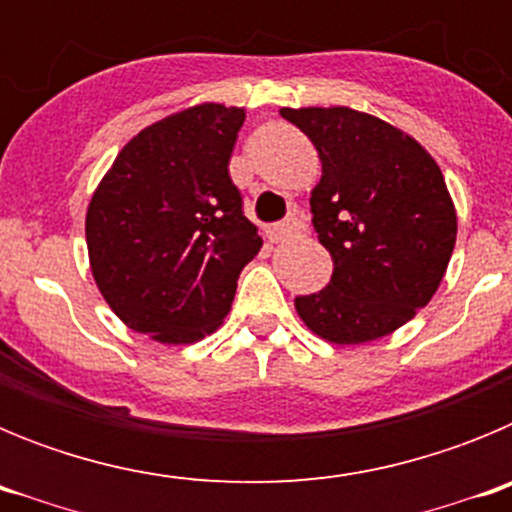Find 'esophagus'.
I'll return each instance as SVG.
<instances>
[{
    "label": "esophagus",
    "instance_id": "34e87169",
    "mask_svg": "<svg viewBox=\"0 0 512 512\" xmlns=\"http://www.w3.org/2000/svg\"><path fill=\"white\" fill-rule=\"evenodd\" d=\"M269 233H271V238H274V241H277V243H287V241H292V238H297V235L302 233V223H300V220H297V217H289L287 223L274 225V228H271Z\"/></svg>",
    "mask_w": 512,
    "mask_h": 512
}]
</instances>
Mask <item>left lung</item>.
Listing matches in <instances>:
<instances>
[{
	"instance_id": "8db88e82",
	"label": "left lung",
	"mask_w": 512,
	"mask_h": 512,
	"mask_svg": "<svg viewBox=\"0 0 512 512\" xmlns=\"http://www.w3.org/2000/svg\"><path fill=\"white\" fill-rule=\"evenodd\" d=\"M323 161L312 228L333 256V277L295 307L312 333L364 343L428 305L456 243L443 174L420 143L390 122L348 107L282 110Z\"/></svg>"
}]
</instances>
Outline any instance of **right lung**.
Here are the masks:
<instances>
[{
  "label": "right lung",
  "mask_w": 512,
  "mask_h": 512,
  "mask_svg": "<svg viewBox=\"0 0 512 512\" xmlns=\"http://www.w3.org/2000/svg\"><path fill=\"white\" fill-rule=\"evenodd\" d=\"M243 110L197 104L135 135L87 212L99 292L128 328L192 343L223 323L261 251L228 174Z\"/></svg>",
  "instance_id": "add662e5"
}]
</instances>
